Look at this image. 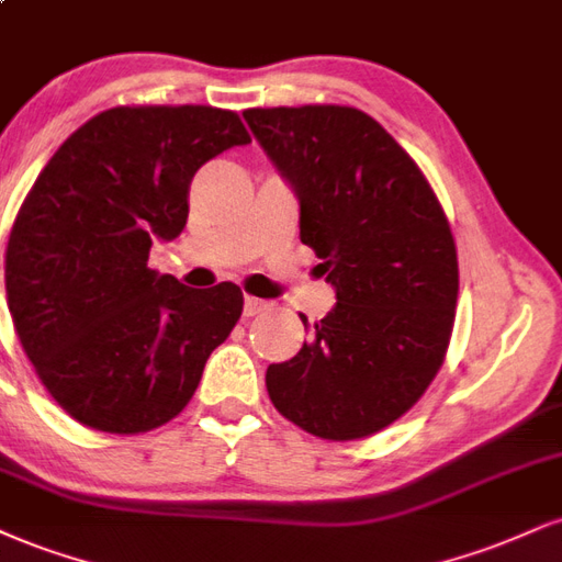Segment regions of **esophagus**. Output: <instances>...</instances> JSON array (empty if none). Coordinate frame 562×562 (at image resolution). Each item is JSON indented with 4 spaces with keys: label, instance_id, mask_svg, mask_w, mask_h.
Segmentation results:
<instances>
[{
    "label": "esophagus",
    "instance_id": "34e87169",
    "mask_svg": "<svg viewBox=\"0 0 562 562\" xmlns=\"http://www.w3.org/2000/svg\"><path fill=\"white\" fill-rule=\"evenodd\" d=\"M267 306H269L267 301L256 299V295H246V301H243V314H246V316H256V314H261V311L267 308Z\"/></svg>",
    "mask_w": 562,
    "mask_h": 562
}]
</instances>
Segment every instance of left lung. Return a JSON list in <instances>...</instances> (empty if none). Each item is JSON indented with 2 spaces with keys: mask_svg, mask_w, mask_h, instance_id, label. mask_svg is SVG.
Wrapping results in <instances>:
<instances>
[{
  "mask_svg": "<svg viewBox=\"0 0 562 562\" xmlns=\"http://www.w3.org/2000/svg\"><path fill=\"white\" fill-rule=\"evenodd\" d=\"M243 117L299 195L301 243L337 295L299 356L267 369L269 397L314 437L374 435L424 395L448 353L458 301L448 216L367 112L306 104Z\"/></svg>",
  "mask_w": 562,
  "mask_h": 562,
  "instance_id": "8db88e82",
  "label": "left lung"
}]
</instances>
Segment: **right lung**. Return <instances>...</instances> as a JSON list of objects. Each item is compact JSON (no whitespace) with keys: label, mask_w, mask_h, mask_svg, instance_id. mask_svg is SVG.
<instances>
[{"label":"right lung","mask_w":562,"mask_h":562,"mask_svg":"<svg viewBox=\"0 0 562 562\" xmlns=\"http://www.w3.org/2000/svg\"><path fill=\"white\" fill-rule=\"evenodd\" d=\"M251 144L216 106H114L54 151L4 254L7 306L49 395L86 427L138 435L186 408L243 314L233 282L180 285L148 269L178 238L201 165Z\"/></svg>","instance_id":"add662e5"}]
</instances>
